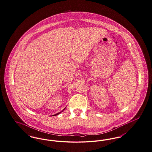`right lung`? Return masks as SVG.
<instances>
[{"label":"right lung","mask_w":152,"mask_h":152,"mask_svg":"<svg viewBox=\"0 0 152 152\" xmlns=\"http://www.w3.org/2000/svg\"><path fill=\"white\" fill-rule=\"evenodd\" d=\"M65 108H64V110H63V111H64V110H65ZM61 113V112H58V113H56V114H55V115H53V116H56V115H58V114H59V113Z\"/></svg>","instance_id":"right-lung-1"}]
</instances>
